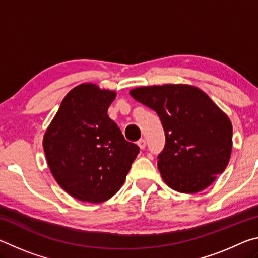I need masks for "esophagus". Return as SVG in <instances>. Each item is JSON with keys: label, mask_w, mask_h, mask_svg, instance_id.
<instances>
[{"label": "esophagus", "mask_w": 258, "mask_h": 258, "mask_svg": "<svg viewBox=\"0 0 258 258\" xmlns=\"http://www.w3.org/2000/svg\"><path fill=\"white\" fill-rule=\"evenodd\" d=\"M146 145H147V142H146L145 139H140L138 141V146L140 147V149H145Z\"/></svg>", "instance_id": "obj_1"}]
</instances>
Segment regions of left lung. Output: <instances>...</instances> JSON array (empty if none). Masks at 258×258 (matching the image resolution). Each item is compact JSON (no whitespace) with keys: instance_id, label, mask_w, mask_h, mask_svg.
<instances>
[{"instance_id":"obj_1","label":"left lung","mask_w":258,"mask_h":258,"mask_svg":"<svg viewBox=\"0 0 258 258\" xmlns=\"http://www.w3.org/2000/svg\"><path fill=\"white\" fill-rule=\"evenodd\" d=\"M130 94L155 110L163 124L166 142L157 165L168 186L196 194L224 172L232 125L206 93L195 86L166 84L138 87Z\"/></svg>"}]
</instances>
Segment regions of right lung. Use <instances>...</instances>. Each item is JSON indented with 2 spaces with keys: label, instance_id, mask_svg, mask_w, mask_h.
Here are the masks:
<instances>
[{
  "label": "right lung",
  "instance_id": "obj_1",
  "mask_svg": "<svg viewBox=\"0 0 258 258\" xmlns=\"http://www.w3.org/2000/svg\"><path fill=\"white\" fill-rule=\"evenodd\" d=\"M116 93L94 84L69 92L43 139L52 175L82 202L102 203L120 189L140 148L108 116Z\"/></svg>",
  "mask_w": 258,
  "mask_h": 258
}]
</instances>
